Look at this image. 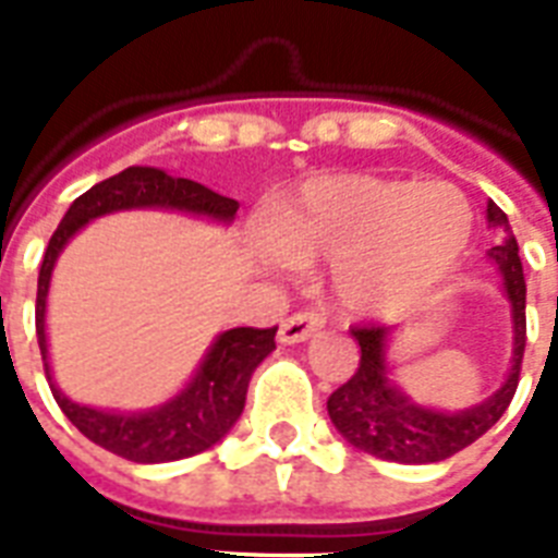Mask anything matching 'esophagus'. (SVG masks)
Segmentation results:
<instances>
[{
    "label": "esophagus",
    "mask_w": 558,
    "mask_h": 558,
    "mask_svg": "<svg viewBox=\"0 0 558 558\" xmlns=\"http://www.w3.org/2000/svg\"><path fill=\"white\" fill-rule=\"evenodd\" d=\"M324 327V318L315 310H301V313L289 315L287 322L280 324V341L283 344H298V341H306L310 336Z\"/></svg>",
    "instance_id": "34e87169"
}]
</instances>
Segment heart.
Listing matches in <instances>:
<instances>
[{
    "instance_id": "obj_1",
    "label": "heart",
    "mask_w": 558,
    "mask_h": 558,
    "mask_svg": "<svg viewBox=\"0 0 558 558\" xmlns=\"http://www.w3.org/2000/svg\"><path fill=\"white\" fill-rule=\"evenodd\" d=\"M472 208L458 187L341 173L310 182L275 217L278 257L332 260L350 313L393 315L432 292L466 252Z\"/></svg>"
}]
</instances>
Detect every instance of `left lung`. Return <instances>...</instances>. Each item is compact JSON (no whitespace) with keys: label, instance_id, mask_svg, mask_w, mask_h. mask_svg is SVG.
<instances>
[{"label":"left lung","instance_id":"obj_1","mask_svg":"<svg viewBox=\"0 0 558 558\" xmlns=\"http://www.w3.org/2000/svg\"><path fill=\"white\" fill-rule=\"evenodd\" d=\"M486 219L510 231L507 214L493 199L486 205ZM489 257L501 271L504 292L512 306V332H515L512 367L501 388L495 390L493 397H486L481 405L458 411V414L416 405L388 376V362H385L388 327H376V324L353 327L350 332L362 348L359 367L327 399L332 425L350 446L367 451L373 458L393 460V463H437L472 446L501 420L519 388L521 359L527 344V315H524L527 313V283H524L515 236L510 234L501 245H495Z\"/></svg>","mask_w":558,"mask_h":558}]
</instances>
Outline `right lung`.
<instances>
[{
	"instance_id": "1",
	"label": "right lung",
	"mask_w": 558,
	"mask_h": 558,
	"mask_svg": "<svg viewBox=\"0 0 558 558\" xmlns=\"http://www.w3.org/2000/svg\"><path fill=\"white\" fill-rule=\"evenodd\" d=\"M130 208H170L231 222L240 202L219 196L191 179L168 177L159 168H126L118 177H109L89 187L72 202V208L65 210V217L60 219V226L48 240L37 278V341L48 388L54 393L60 411L72 420V425L83 437H89L100 449L133 460V463H168V460L199 454L231 432V425L243 414L245 390H248L254 367L275 350L278 327L226 330L210 344L208 356L202 359L199 371L187 381L185 390L150 411L116 414V411H98V408L72 402L54 385L51 365H48L46 298L51 271H54L63 245L86 222L104 217V214Z\"/></svg>"
}]
</instances>
